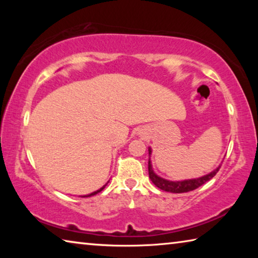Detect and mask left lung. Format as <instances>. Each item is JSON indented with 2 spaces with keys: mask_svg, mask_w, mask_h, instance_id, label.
Wrapping results in <instances>:
<instances>
[{
  "mask_svg": "<svg viewBox=\"0 0 258 258\" xmlns=\"http://www.w3.org/2000/svg\"><path fill=\"white\" fill-rule=\"evenodd\" d=\"M151 155V148H149V156ZM221 165L218 166L216 169H214L207 175L202 176L199 178H192V180H184V181H168L165 180L163 177H159L157 174L154 172V169L151 167V161L149 159L148 161V169H149V177L152 181V183L159 189L167 191V192H173V194H183V192H189L195 189H197L200 185H203L207 181L211 180L214 176L216 175V173L220 171Z\"/></svg>",
  "mask_w": 258,
  "mask_h": 258,
  "instance_id": "obj_1",
  "label": "left lung"
}]
</instances>
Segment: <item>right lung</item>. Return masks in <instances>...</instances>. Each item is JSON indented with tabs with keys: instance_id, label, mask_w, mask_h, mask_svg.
I'll use <instances>...</instances> for the list:
<instances>
[{
	"instance_id": "add662e5",
	"label": "right lung",
	"mask_w": 258,
	"mask_h": 258,
	"mask_svg": "<svg viewBox=\"0 0 258 258\" xmlns=\"http://www.w3.org/2000/svg\"><path fill=\"white\" fill-rule=\"evenodd\" d=\"M107 184H104L102 187H100V189L99 190H97V191H94V192H92V194H90V195H87V196H83V198H84V197H91V196H94V195H97V194H99V192L100 191H102L103 189H104V186H106Z\"/></svg>"
}]
</instances>
